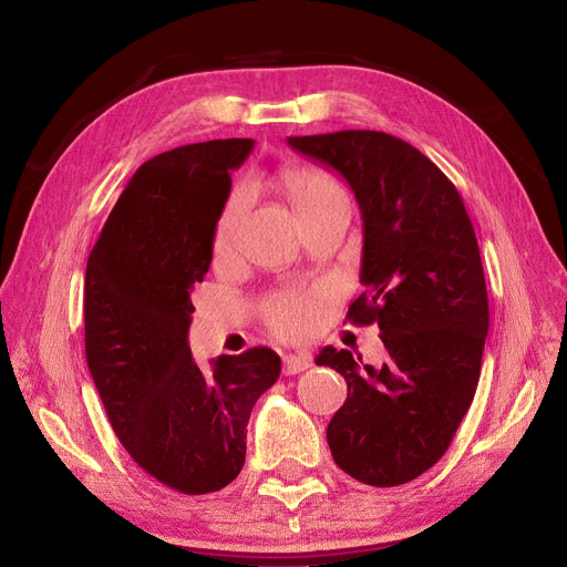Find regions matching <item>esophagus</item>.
Masks as SVG:
<instances>
[{
  "label": "esophagus",
  "instance_id": "34e87169",
  "mask_svg": "<svg viewBox=\"0 0 567 567\" xmlns=\"http://www.w3.org/2000/svg\"><path fill=\"white\" fill-rule=\"evenodd\" d=\"M311 368V358L307 353H290L284 358V374H300Z\"/></svg>",
  "mask_w": 567,
  "mask_h": 567
}]
</instances>
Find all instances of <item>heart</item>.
<instances>
[{"label":"heart","mask_w":567,"mask_h":567,"mask_svg":"<svg viewBox=\"0 0 567 567\" xmlns=\"http://www.w3.org/2000/svg\"><path fill=\"white\" fill-rule=\"evenodd\" d=\"M279 186L298 218L323 205L326 199L334 195H344L342 188H339L328 174L313 167L281 169ZM241 209H244V195L235 193L216 220V230H214L216 256H225L233 248ZM316 311H319V300H316V296H307V292H284V296H277L269 302L267 319H269V326L279 334L300 337L313 326Z\"/></svg>","instance_id":"obj_1"}]
</instances>
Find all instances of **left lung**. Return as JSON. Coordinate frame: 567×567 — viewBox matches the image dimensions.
Here are the masks:
<instances>
[{"instance_id":"1","label":"left lung","mask_w":567,"mask_h":567,"mask_svg":"<svg viewBox=\"0 0 567 567\" xmlns=\"http://www.w3.org/2000/svg\"><path fill=\"white\" fill-rule=\"evenodd\" d=\"M288 146L355 195L365 292L347 319L377 323L389 351L381 368L347 349L316 355L349 386L328 425L332 458L362 484H406L444 456L477 391L488 296L472 220L444 172L393 134L339 130Z\"/></svg>"}]
</instances>
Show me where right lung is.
Wrapping results in <instances>:
<instances>
[{
	"label": "right lung",
	"mask_w": 567,
	"mask_h": 567,
	"mask_svg": "<svg viewBox=\"0 0 567 567\" xmlns=\"http://www.w3.org/2000/svg\"><path fill=\"white\" fill-rule=\"evenodd\" d=\"M254 140L178 146L132 174L85 267V358L127 454L178 493L228 486L244 467L246 425L281 358L256 347L197 368L190 292L205 279L233 169Z\"/></svg>",
	"instance_id": "right-lung-1"
}]
</instances>
